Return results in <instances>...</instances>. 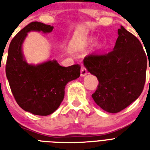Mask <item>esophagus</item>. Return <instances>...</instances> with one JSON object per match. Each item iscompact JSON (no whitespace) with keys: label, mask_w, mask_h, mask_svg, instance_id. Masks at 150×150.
<instances>
[{"label":"esophagus","mask_w":150,"mask_h":150,"mask_svg":"<svg viewBox=\"0 0 150 150\" xmlns=\"http://www.w3.org/2000/svg\"><path fill=\"white\" fill-rule=\"evenodd\" d=\"M87 74H88V72H87L86 69L84 67H82V68H81V76H82V77H84L85 75H86Z\"/></svg>","instance_id":"obj_1"}]
</instances>
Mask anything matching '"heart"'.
Returning <instances> with one entry per match:
<instances>
[{
    "instance_id": "heart-1",
    "label": "heart",
    "mask_w": 150,
    "mask_h": 150,
    "mask_svg": "<svg viewBox=\"0 0 150 150\" xmlns=\"http://www.w3.org/2000/svg\"><path fill=\"white\" fill-rule=\"evenodd\" d=\"M96 39L95 38H93V39H90L89 41H88V44H89V45H93V44H94V43H96ZM103 47L102 44H100V46H99V47L101 48Z\"/></svg>"
}]
</instances>
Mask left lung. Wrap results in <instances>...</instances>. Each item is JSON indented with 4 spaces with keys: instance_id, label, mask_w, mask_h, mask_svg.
<instances>
[{
    "instance_id": "1",
    "label": "left lung",
    "mask_w": 150,
    "mask_h": 150,
    "mask_svg": "<svg viewBox=\"0 0 150 150\" xmlns=\"http://www.w3.org/2000/svg\"><path fill=\"white\" fill-rule=\"evenodd\" d=\"M117 34L111 52L91 54L83 60L88 71L99 81L92 97L109 113L120 112L139 98L146 82L148 54L140 41L123 26L118 29Z\"/></svg>"
}]
</instances>
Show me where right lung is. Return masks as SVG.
Masks as SVG:
<instances>
[{"instance_id":"obj_1","label":"right lung","mask_w":150,"mask_h":150,"mask_svg":"<svg viewBox=\"0 0 150 150\" xmlns=\"http://www.w3.org/2000/svg\"><path fill=\"white\" fill-rule=\"evenodd\" d=\"M54 26L33 22L11 41L6 63V76L16 102L25 111L41 116L54 113L64 96L67 83L80 76L79 64L62 67L56 60L29 64L22 44L29 32L50 33Z\"/></svg>"}]
</instances>
